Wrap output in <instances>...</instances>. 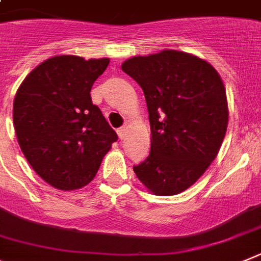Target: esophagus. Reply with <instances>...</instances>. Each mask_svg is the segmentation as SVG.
Masks as SVG:
<instances>
[{"label": "esophagus", "instance_id": "obj_1", "mask_svg": "<svg viewBox=\"0 0 261 261\" xmlns=\"http://www.w3.org/2000/svg\"><path fill=\"white\" fill-rule=\"evenodd\" d=\"M127 133H128L127 124H124L123 127H121L119 130H118V135H119V138H121V139H124V137L127 135Z\"/></svg>", "mask_w": 261, "mask_h": 261}]
</instances>
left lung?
Masks as SVG:
<instances>
[{
	"label": "left lung",
	"mask_w": 261,
	"mask_h": 261,
	"mask_svg": "<svg viewBox=\"0 0 261 261\" xmlns=\"http://www.w3.org/2000/svg\"><path fill=\"white\" fill-rule=\"evenodd\" d=\"M122 71L143 89L151 126V152L134 172L155 196L181 193L219 152L228 124L225 84L210 63L176 49L133 56Z\"/></svg>",
	"instance_id": "1"
}]
</instances>
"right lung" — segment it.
I'll return each instance as SVG.
<instances>
[{"mask_svg": "<svg viewBox=\"0 0 261 261\" xmlns=\"http://www.w3.org/2000/svg\"><path fill=\"white\" fill-rule=\"evenodd\" d=\"M109 62L54 56L36 65L15 93L18 143L34 171L56 189L89 184L118 139L90 98L93 83Z\"/></svg>", "mask_w": 261, "mask_h": 261, "instance_id": "add662e5", "label": "right lung"}]
</instances>
